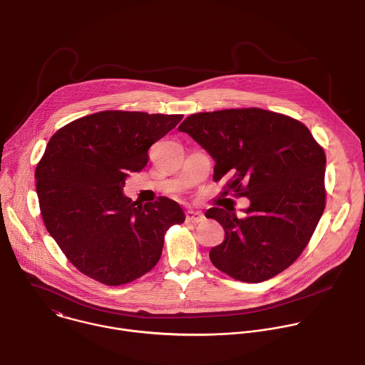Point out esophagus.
Masks as SVG:
<instances>
[{
    "label": "esophagus",
    "mask_w": 365,
    "mask_h": 365,
    "mask_svg": "<svg viewBox=\"0 0 365 365\" xmlns=\"http://www.w3.org/2000/svg\"><path fill=\"white\" fill-rule=\"evenodd\" d=\"M186 220H187V222H190V223L197 225V223H200V222H203V220H205V216H203L200 212L189 210V212L186 213Z\"/></svg>",
    "instance_id": "esophagus-1"
}]
</instances>
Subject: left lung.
Returning <instances> with one entry per match:
<instances>
[{
    "mask_svg": "<svg viewBox=\"0 0 365 365\" xmlns=\"http://www.w3.org/2000/svg\"><path fill=\"white\" fill-rule=\"evenodd\" d=\"M189 133L215 159L213 180L225 195L249 197L243 217L212 207L225 229L209 257L245 283H262L290 267L309 245L326 207V153L300 120L260 109H225L187 116Z\"/></svg>",
    "mask_w": 365,
    "mask_h": 365,
    "instance_id": "8db88e82",
    "label": "left lung"
}]
</instances>
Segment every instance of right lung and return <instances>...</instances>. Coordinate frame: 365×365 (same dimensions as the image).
Wrapping results in <instances>:
<instances>
[{
    "label": "right lung",
    "instance_id": "obj_1",
    "mask_svg": "<svg viewBox=\"0 0 365 365\" xmlns=\"http://www.w3.org/2000/svg\"><path fill=\"white\" fill-rule=\"evenodd\" d=\"M183 115L102 110L58 129L36 165L46 230L85 276L122 286L150 272L169 227L185 222L168 197L138 205L123 196L128 172H140L149 148Z\"/></svg>",
    "mask_w": 365,
    "mask_h": 365
}]
</instances>
